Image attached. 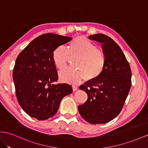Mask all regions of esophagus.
<instances>
[{"label": "esophagus", "mask_w": 148, "mask_h": 148, "mask_svg": "<svg viewBox=\"0 0 148 148\" xmlns=\"http://www.w3.org/2000/svg\"><path fill=\"white\" fill-rule=\"evenodd\" d=\"M78 89V88L77 86H73V91H75V90H77Z\"/></svg>", "instance_id": "esophagus-1"}]
</instances>
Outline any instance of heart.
Wrapping results in <instances>:
<instances>
[{
    "mask_svg": "<svg viewBox=\"0 0 148 148\" xmlns=\"http://www.w3.org/2000/svg\"><path fill=\"white\" fill-rule=\"evenodd\" d=\"M77 56L74 68H67L59 72V76L63 82L77 84L82 79L92 81L99 78L104 71L106 58L104 53L84 36H79L69 44L67 49L62 45L57 47L52 53V60L58 69H64L69 57Z\"/></svg>",
    "mask_w": 148,
    "mask_h": 148,
    "instance_id": "b5f03b06",
    "label": "heart"
}]
</instances>
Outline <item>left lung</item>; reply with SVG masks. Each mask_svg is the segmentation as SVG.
<instances>
[{"instance_id":"left-lung-1","label":"left lung","mask_w":148,"mask_h":148,"mask_svg":"<svg viewBox=\"0 0 148 148\" xmlns=\"http://www.w3.org/2000/svg\"><path fill=\"white\" fill-rule=\"evenodd\" d=\"M88 39L101 43L106 64L99 78L79 87L88 94V100L79 106L78 110L87 122L104 124L122 109L131 86V71L123 52L111 37L96 34Z\"/></svg>"}]
</instances>
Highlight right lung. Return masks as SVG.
<instances>
[{"mask_svg": "<svg viewBox=\"0 0 148 148\" xmlns=\"http://www.w3.org/2000/svg\"><path fill=\"white\" fill-rule=\"evenodd\" d=\"M72 39L45 34L30 42L17 58L13 72L16 96L21 107L30 116L38 120L52 117L62 98L73 92L69 84H52L58 79L52 53Z\"/></svg>", "mask_w": 148, "mask_h": 148, "instance_id": "right-lung-1", "label": "right lung"}]
</instances>
